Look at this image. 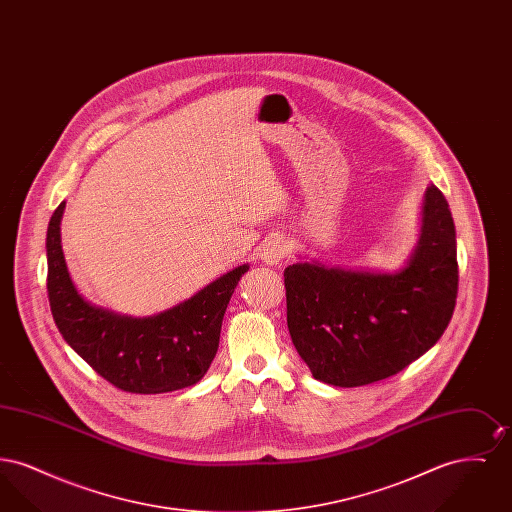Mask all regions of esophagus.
I'll use <instances>...</instances> for the list:
<instances>
[{
    "instance_id": "obj_1",
    "label": "esophagus",
    "mask_w": 512,
    "mask_h": 512,
    "mask_svg": "<svg viewBox=\"0 0 512 512\" xmlns=\"http://www.w3.org/2000/svg\"><path fill=\"white\" fill-rule=\"evenodd\" d=\"M286 255H288L286 242H284L282 238H278V236L267 240L265 244L261 245V249H259L261 261H265L267 265H278L280 261H284Z\"/></svg>"
}]
</instances>
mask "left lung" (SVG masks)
<instances>
[{"mask_svg":"<svg viewBox=\"0 0 512 512\" xmlns=\"http://www.w3.org/2000/svg\"><path fill=\"white\" fill-rule=\"evenodd\" d=\"M288 328L313 376L357 388L390 378L445 332L459 290L455 224L445 195H424L422 230L401 272L297 263L284 270Z\"/></svg>","mask_w":512,"mask_h":512,"instance_id":"obj_1","label":"left lung"}]
</instances>
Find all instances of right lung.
<instances>
[{
    "label": "right lung",
    "mask_w": 512,
    "mask_h": 512,
    "mask_svg": "<svg viewBox=\"0 0 512 512\" xmlns=\"http://www.w3.org/2000/svg\"><path fill=\"white\" fill-rule=\"evenodd\" d=\"M63 209L65 201L51 215L46 238L49 307L61 336L119 390L149 395L197 384L217 355L224 311L249 267L222 274L155 317H121L76 292L61 249Z\"/></svg>",
    "instance_id": "1"
}]
</instances>
